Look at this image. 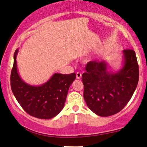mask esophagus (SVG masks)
Masks as SVG:
<instances>
[{
  "mask_svg": "<svg viewBox=\"0 0 147 147\" xmlns=\"http://www.w3.org/2000/svg\"><path fill=\"white\" fill-rule=\"evenodd\" d=\"M76 77H77V79H81L82 78V74L80 73V72H77V73H76Z\"/></svg>",
  "mask_w": 147,
  "mask_h": 147,
  "instance_id": "1",
  "label": "esophagus"
}]
</instances>
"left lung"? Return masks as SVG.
Segmentation results:
<instances>
[{
	"label": "left lung",
	"mask_w": 147,
	"mask_h": 147,
	"mask_svg": "<svg viewBox=\"0 0 147 147\" xmlns=\"http://www.w3.org/2000/svg\"><path fill=\"white\" fill-rule=\"evenodd\" d=\"M121 67L112 71L105 60L87 63L82 75L84 98L89 109L96 115L108 117L117 113L131 99L139 79V67L136 52L122 51Z\"/></svg>",
	"instance_id": "1"
}]
</instances>
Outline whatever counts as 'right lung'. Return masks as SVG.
Listing matches in <instances>:
<instances>
[{
	"instance_id": "1",
	"label": "right lung",
	"mask_w": 147,
	"mask_h": 147,
	"mask_svg": "<svg viewBox=\"0 0 147 147\" xmlns=\"http://www.w3.org/2000/svg\"><path fill=\"white\" fill-rule=\"evenodd\" d=\"M11 72V88L16 100L25 112L39 119H49L57 116L65 105L68 92L76 78L75 73H55L44 84L33 86L25 82L18 73L16 57Z\"/></svg>"
}]
</instances>
